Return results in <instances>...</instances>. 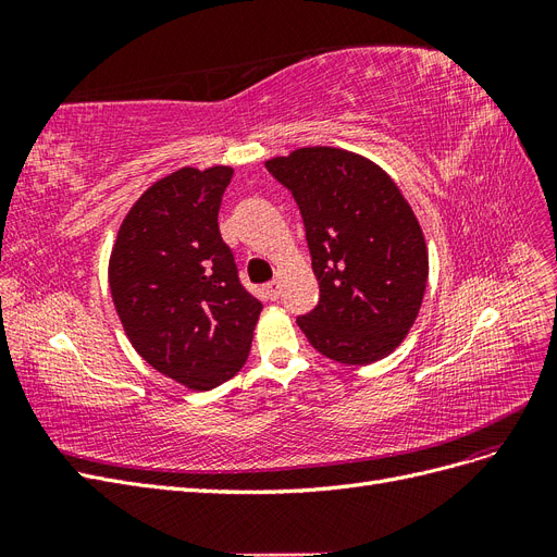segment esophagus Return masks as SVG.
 <instances>
[{
    "mask_svg": "<svg viewBox=\"0 0 557 557\" xmlns=\"http://www.w3.org/2000/svg\"><path fill=\"white\" fill-rule=\"evenodd\" d=\"M264 293H267V297L269 299H278V295H281V281H269L267 285H264Z\"/></svg>",
    "mask_w": 557,
    "mask_h": 557,
    "instance_id": "esophagus-1",
    "label": "esophagus"
}]
</instances>
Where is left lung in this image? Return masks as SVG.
<instances>
[{"instance_id":"obj_1","label":"left lung","mask_w":557,"mask_h":557,"mask_svg":"<svg viewBox=\"0 0 557 557\" xmlns=\"http://www.w3.org/2000/svg\"><path fill=\"white\" fill-rule=\"evenodd\" d=\"M267 170L297 201L320 285L299 330L336 362L391 356L428 285V246L409 201L379 164L342 148H299Z\"/></svg>"}]
</instances>
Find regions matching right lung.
<instances>
[{
    "label": "right lung",
    "instance_id": "right-lung-1",
    "mask_svg": "<svg viewBox=\"0 0 557 557\" xmlns=\"http://www.w3.org/2000/svg\"><path fill=\"white\" fill-rule=\"evenodd\" d=\"M230 166H183L137 199L117 230L109 285L139 356L195 391L244 367L262 301L239 281L218 230Z\"/></svg>",
    "mask_w": 557,
    "mask_h": 557
}]
</instances>
